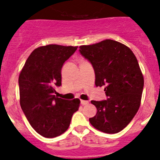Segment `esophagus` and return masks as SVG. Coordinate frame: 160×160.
Instances as JSON below:
<instances>
[{
	"label": "esophagus",
	"mask_w": 160,
	"mask_h": 160,
	"mask_svg": "<svg viewBox=\"0 0 160 160\" xmlns=\"http://www.w3.org/2000/svg\"><path fill=\"white\" fill-rule=\"evenodd\" d=\"M89 103V102L88 101H86V100H81V104L82 105H87V104H88Z\"/></svg>",
	"instance_id": "obj_1"
}]
</instances>
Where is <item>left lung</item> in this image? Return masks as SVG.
<instances>
[{
	"instance_id": "1",
	"label": "left lung",
	"mask_w": 160,
	"mask_h": 160,
	"mask_svg": "<svg viewBox=\"0 0 160 160\" xmlns=\"http://www.w3.org/2000/svg\"><path fill=\"white\" fill-rule=\"evenodd\" d=\"M79 52L89 60L95 73L96 87H105L107 100L94 101L97 114L89 119L100 131L115 134L127 127L140 107L144 79L131 49L107 39L81 46Z\"/></svg>"
}]
</instances>
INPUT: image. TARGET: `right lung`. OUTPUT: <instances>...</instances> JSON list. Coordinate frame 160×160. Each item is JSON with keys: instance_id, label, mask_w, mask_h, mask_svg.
<instances>
[{"instance_id": "1", "label": "right lung", "mask_w": 160, "mask_h": 160, "mask_svg": "<svg viewBox=\"0 0 160 160\" xmlns=\"http://www.w3.org/2000/svg\"><path fill=\"white\" fill-rule=\"evenodd\" d=\"M78 46L47 45L35 49L20 73V104L32 128L46 138L65 132L80 100L53 95L62 85V67Z\"/></svg>"}]
</instances>
